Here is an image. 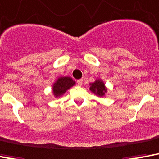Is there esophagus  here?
Returning a JSON list of instances; mask_svg holds the SVG:
<instances>
[{
  "label": "esophagus",
  "mask_w": 159,
  "mask_h": 159,
  "mask_svg": "<svg viewBox=\"0 0 159 159\" xmlns=\"http://www.w3.org/2000/svg\"><path fill=\"white\" fill-rule=\"evenodd\" d=\"M82 82H83V80L82 79H79L77 81V83L78 84V86H82Z\"/></svg>",
  "instance_id": "obj_1"
}]
</instances>
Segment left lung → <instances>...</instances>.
<instances>
[{
    "label": "left lung",
    "mask_w": 159,
    "mask_h": 159,
    "mask_svg": "<svg viewBox=\"0 0 159 159\" xmlns=\"http://www.w3.org/2000/svg\"><path fill=\"white\" fill-rule=\"evenodd\" d=\"M89 85H90V91L94 93L98 97H104L108 91V89H107L104 81L100 78H98L95 82H91Z\"/></svg>",
    "instance_id": "1"
}]
</instances>
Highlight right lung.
Instances as JSON below:
<instances>
[{"label":"right lung","instance_id":"right-lung-1","mask_svg":"<svg viewBox=\"0 0 159 159\" xmlns=\"http://www.w3.org/2000/svg\"><path fill=\"white\" fill-rule=\"evenodd\" d=\"M76 82L70 77H59L53 83L52 93L55 98L64 95L68 89L73 87Z\"/></svg>","mask_w":159,"mask_h":159}]
</instances>
